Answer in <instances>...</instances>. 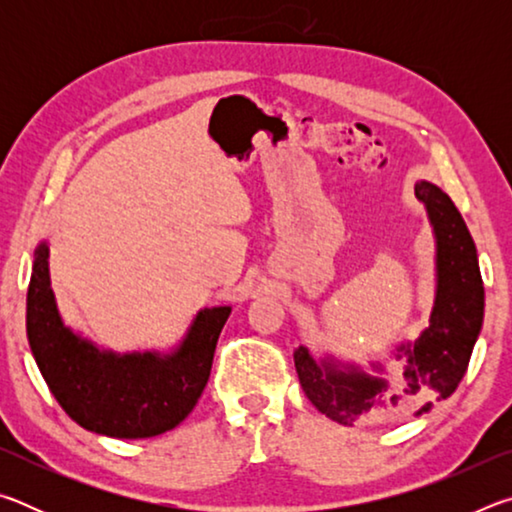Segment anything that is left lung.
Listing matches in <instances>:
<instances>
[{"label": "left lung", "mask_w": 512, "mask_h": 512, "mask_svg": "<svg viewBox=\"0 0 512 512\" xmlns=\"http://www.w3.org/2000/svg\"><path fill=\"white\" fill-rule=\"evenodd\" d=\"M415 198L427 207L436 230L438 291L431 323L413 350H406L402 372L384 381L314 361L305 348L293 354L302 391L336 422H391L429 411L431 397L445 400L456 391L481 332L483 280L470 230L443 189L418 183Z\"/></svg>", "instance_id": "left-lung-1"}]
</instances>
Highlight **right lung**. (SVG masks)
Segmentation results:
<instances>
[{
	"instance_id": "right-lung-1",
	"label": "right lung",
	"mask_w": 512,
	"mask_h": 512,
	"mask_svg": "<svg viewBox=\"0 0 512 512\" xmlns=\"http://www.w3.org/2000/svg\"><path fill=\"white\" fill-rule=\"evenodd\" d=\"M49 250L33 259L27 336L51 395L83 429L112 438H151L178 427L210 379L230 307L205 309L173 357L99 352L63 325L49 287Z\"/></svg>"
}]
</instances>
